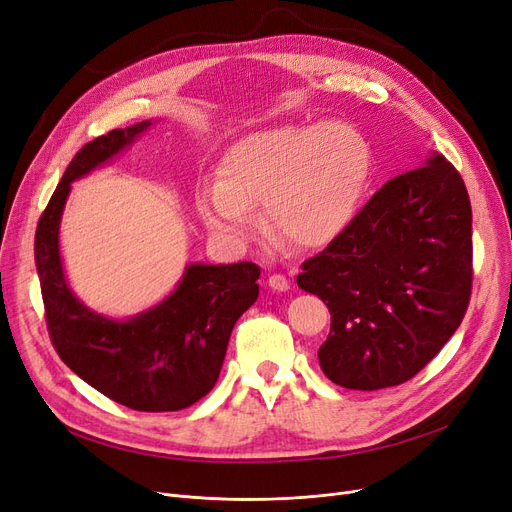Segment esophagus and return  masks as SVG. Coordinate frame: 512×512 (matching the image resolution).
Masks as SVG:
<instances>
[{"mask_svg": "<svg viewBox=\"0 0 512 512\" xmlns=\"http://www.w3.org/2000/svg\"><path fill=\"white\" fill-rule=\"evenodd\" d=\"M267 286H270L272 290H278V292H286L290 288V280L282 274H272L270 278H267Z\"/></svg>", "mask_w": 512, "mask_h": 512, "instance_id": "34e87169", "label": "esophagus"}]
</instances>
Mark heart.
Wrapping results in <instances>:
<instances>
[{
	"label": "heart",
	"mask_w": 512,
	"mask_h": 512,
	"mask_svg": "<svg viewBox=\"0 0 512 512\" xmlns=\"http://www.w3.org/2000/svg\"><path fill=\"white\" fill-rule=\"evenodd\" d=\"M371 170L363 134L344 122L282 124L249 132L222 155L218 180L199 186L195 205L211 234L245 240L255 207L276 238L321 249L353 222Z\"/></svg>",
	"instance_id": "b5f03b06"
}]
</instances>
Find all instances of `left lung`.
I'll return each mask as SVG.
<instances>
[{
    "label": "left lung",
    "instance_id": "1",
    "mask_svg": "<svg viewBox=\"0 0 512 512\" xmlns=\"http://www.w3.org/2000/svg\"><path fill=\"white\" fill-rule=\"evenodd\" d=\"M301 270L299 288L332 315L317 351L328 380L351 390L411 380L461 326L471 299V201L461 174L434 155L388 180Z\"/></svg>",
    "mask_w": 512,
    "mask_h": 512
}]
</instances>
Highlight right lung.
Masks as SVG:
<instances>
[{"label":"right lung","instance_id":"add662e5","mask_svg":"<svg viewBox=\"0 0 512 512\" xmlns=\"http://www.w3.org/2000/svg\"><path fill=\"white\" fill-rule=\"evenodd\" d=\"M149 126L145 120L110 130L74 155L39 218L35 263L49 338L60 359L118 405L166 413L195 405L218 382L232 328L259 297L261 270L251 261L193 263L166 301L126 321L107 319L74 297L58 238L70 184Z\"/></svg>","mask_w":512,"mask_h":512}]
</instances>
